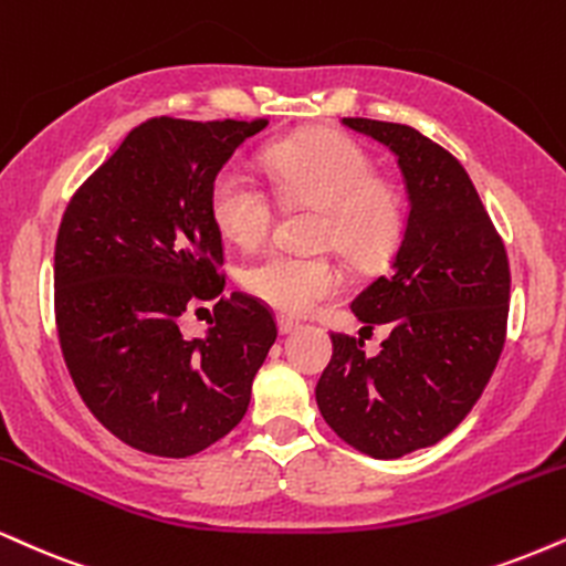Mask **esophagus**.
<instances>
[{
	"mask_svg": "<svg viewBox=\"0 0 566 566\" xmlns=\"http://www.w3.org/2000/svg\"><path fill=\"white\" fill-rule=\"evenodd\" d=\"M276 326H279V332H282V335H292L295 329H301V322H295V318H287V316H279Z\"/></svg>",
	"mask_w": 566,
	"mask_h": 566,
	"instance_id": "1",
	"label": "esophagus"
}]
</instances>
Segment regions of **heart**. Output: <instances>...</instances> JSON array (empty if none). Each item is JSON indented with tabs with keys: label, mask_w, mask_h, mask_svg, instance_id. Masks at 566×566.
<instances>
[{
	"label": "heart",
	"mask_w": 566,
	"mask_h": 566,
	"mask_svg": "<svg viewBox=\"0 0 566 566\" xmlns=\"http://www.w3.org/2000/svg\"><path fill=\"white\" fill-rule=\"evenodd\" d=\"M263 168L287 208H316L311 244L335 248L353 265H374L392 253L403 231V197L374 176L366 149L350 136L316 132L271 145ZM210 218L223 240L255 248L274 227V202L240 168L229 166L210 184ZM244 292L269 308L303 316L343 287V271L326 255L269 253L244 265Z\"/></svg>",
	"instance_id": "b5f03b06"
}]
</instances>
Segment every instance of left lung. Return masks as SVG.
<instances>
[{
  "label": "left lung",
  "mask_w": 566,
  "mask_h": 566,
  "mask_svg": "<svg viewBox=\"0 0 566 566\" xmlns=\"http://www.w3.org/2000/svg\"><path fill=\"white\" fill-rule=\"evenodd\" d=\"M398 158L408 218L390 271L350 311L390 335L377 356L364 339L332 335L316 385L326 424L374 459L434 446L472 411L506 337L509 261L461 163L417 128L343 118Z\"/></svg>",
  "instance_id": "1"
}]
</instances>
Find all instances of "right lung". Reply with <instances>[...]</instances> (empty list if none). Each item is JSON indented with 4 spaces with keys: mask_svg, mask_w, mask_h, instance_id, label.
<instances>
[{
    "mask_svg": "<svg viewBox=\"0 0 566 566\" xmlns=\"http://www.w3.org/2000/svg\"><path fill=\"white\" fill-rule=\"evenodd\" d=\"M265 120L153 118L88 176L54 244V318L88 411L126 446L166 459L240 424L276 339L269 308L231 292L200 337L181 313L227 282L210 184ZM202 311V308H200Z\"/></svg>",
    "mask_w": 566,
    "mask_h": 566,
    "instance_id": "right-lung-1",
    "label": "right lung"
}]
</instances>
